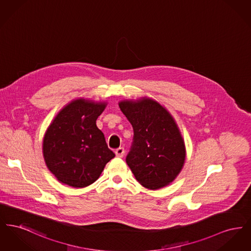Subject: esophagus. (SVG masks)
<instances>
[{"mask_svg": "<svg viewBox=\"0 0 251 251\" xmlns=\"http://www.w3.org/2000/svg\"><path fill=\"white\" fill-rule=\"evenodd\" d=\"M124 153H125L124 148H119V149L116 150V155L120 157V158H122L124 156Z\"/></svg>", "mask_w": 251, "mask_h": 251, "instance_id": "esophagus-1", "label": "esophagus"}]
</instances>
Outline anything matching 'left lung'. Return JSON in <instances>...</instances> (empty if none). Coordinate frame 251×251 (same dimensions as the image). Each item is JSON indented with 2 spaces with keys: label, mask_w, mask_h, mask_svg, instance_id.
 <instances>
[{
  "label": "left lung",
  "mask_w": 251,
  "mask_h": 251,
  "mask_svg": "<svg viewBox=\"0 0 251 251\" xmlns=\"http://www.w3.org/2000/svg\"><path fill=\"white\" fill-rule=\"evenodd\" d=\"M119 105L133 129L126 163L135 179L151 190L169 184L185 159V146L175 120L151 99L122 100Z\"/></svg>",
  "instance_id": "1"
}]
</instances>
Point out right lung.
I'll list each match as a JSON object with an SVG mask.
<instances>
[{"label": "right lung", "instance_id": "obj_1", "mask_svg": "<svg viewBox=\"0 0 251 251\" xmlns=\"http://www.w3.org/2000/svg\"><path fill=\"white\" fill-rule=\"evenodd\" d=\"M105 106V102L84 99L72 100L49 126L43 156L49 170L62 183L75 188L88 186L115 157L96 125Z\"/></svg>", "mask_w": 251, "mask_h": 251}]
</instances>
